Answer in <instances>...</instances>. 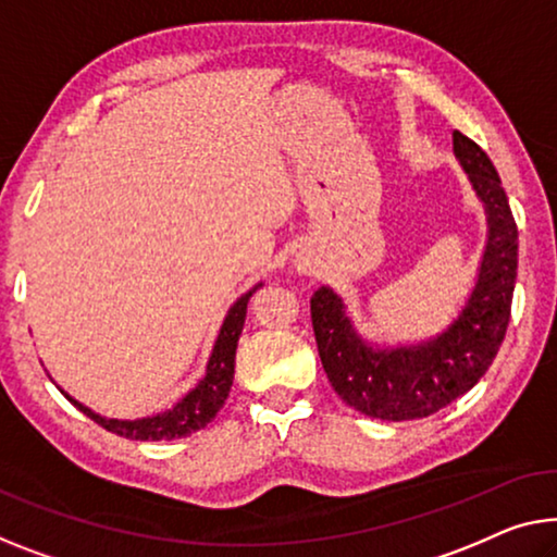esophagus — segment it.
I'll list each match as a JSON object with an SVG mask.
<instances>
[{
    "instance_id": "34e87169",
    "label": "esophagus",
    "mask_w": 557,
    "mask_h": 557,
    "mask_svg": "<svg viewBox=\"0 0 557 557\" xmlns=\"http://www.w3.org/2000/svg\"><path fill=\"white\" fill-rule=\"evenodd\" d=\"M295 268H297V272H302V275H310V272L314 270V264H312V260H307V257H297Z\"/></svg>"
}]
</instances>
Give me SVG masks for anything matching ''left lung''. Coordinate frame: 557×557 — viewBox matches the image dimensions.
Wrapping results in <instances>:
<instances>
[{
  "mask_svg": "<svg viewBox=\"0 0 557 557\" xmlns=\"http://www.w3.org/2000/svg\"><path fill=\"white\" fill-rule=\"evenodd\" d=\"M453 152L485 210L487 237L475 285L447 325L414 343H372L355 327L343 297L314 289L310 310L322 368L352 410L403 422L428 418L478 385L491 368L510 322L518 277V227L491 157L462 132Z\"/></svg>",
  "mask_w": 557,
  "mask_h": 557,
  "instance_id": "left-lung-1",
  "label": "left lung"
}]
</instances>
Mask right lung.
Listing matches in <instances>:
<instances>
[{
    "label": "right lung",
    "instance_id": "right-lung-1",
    "mask_svg": "<svg viewBox=\"0 0 557 557\" xmlns=\"http://www.w3.org/2000/svg\"><path fill=\"white\" fill-rule=\"evenodd\" d=\"M262 287V282H257L255 287L247 289L245 295H239L235 302L230 305V310L222 320L218 337H214L212 352L205 364V375L197 380V383L187 389L185 395L180 397L177 403L164 408L162 412L145 414V418L135 420H120V418H107V414H99L92 408H87L85 403L74 400V397L62 389L60 393L70 400L79 412H85L87 418H92L97 425L110 430L114 435H122L127 440H174V437H187L197 433V430L207 428V422L214 420V414L220 412L222 405H225L232 377H235V355H237V339L243 335L245 318H247V302H250L252 293ZM52 377V375H49Z\"/></svg>",
    "mask_w": 557,
    "mask_h": 557
}]
</instances>
